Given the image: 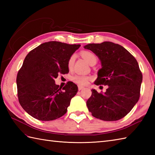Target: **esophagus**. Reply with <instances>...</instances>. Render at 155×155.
Listing matches in <instances>:
<instances>
[{"label": "esophagus", "instance_id": "1", "mask_svg": "<svg viewBox=\"0 0 155 155\" xmlns=\"http://www.w3.org/2000/svg\"><path fill=\"white\" fill-rule=\"evenodd\" d=\"M83 88H84V87L81 86V85H78V91H81V90L83 89Z\"/></svg>", "mask_w": 155, "mask_h": 155}]
</instances>
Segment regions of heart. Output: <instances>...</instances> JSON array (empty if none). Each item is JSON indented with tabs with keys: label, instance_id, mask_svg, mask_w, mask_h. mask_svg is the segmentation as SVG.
<instances>
[{
	"label": "heart",
	"instance_id": "heart-1",
	"mask_svg": "<svg viewBox=\"0 0 155 155\" xmlns=\"http://www.w3.org/2000/svg\"><path fill=\"white\" fill-rule=\"evenodd\" d=\"M81 54L83 56V58L86 60L90 64H92L93 61H97V56L95 55L93 52L88 51H84L81 52ZM75 60V56L74 54H72L71 56L68 61V68H72L73 67L74 62ZM72 81L74 83H77L79 85H86L88 84V81H90L91 78L88 76L83 75V74H75L71 78Z\"/></svg>",
	"mask_w": 155,
	"mask_h": 155
}]
</instances>
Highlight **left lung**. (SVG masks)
I'll use <instances>...</instances> for the list:
<instances>
[{
    "label": "left lung",
    "instance_id": "1",
    "mask_svg": "<svg viewBox=\"0 0 155 155\" xmlns=\"http://www.w3.org/2000/svg\"><path fill=\"white\" fill-rule=\"evenodd\" d=\"M84 48L93 52L101 62L94 84L108 86L104 93L92 89L87 101L88 110L103 120L121 119L139 99L143 74L139 64L127 49L112 42L88 44Z\"/></svg>",
    "mask_w": 155,
    "mask_h": 155
}]
</instances>
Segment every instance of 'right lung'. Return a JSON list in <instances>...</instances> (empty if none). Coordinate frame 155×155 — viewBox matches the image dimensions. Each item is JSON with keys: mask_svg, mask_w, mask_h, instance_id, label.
<instances>
[{"mask_svg": "<svg viewBox=\"0 0 155 155\" xmlns=\"http://www.w3.org/2000/svg\"><path fill=\"white\" fill-rule=\"evenodd\" d=\"M80 47L50 41L29 52L16 77L19 103L28 114L49 121L67 113L78 87L69 81L61 89L54 79L59 73H68V59Z\"/></svg>", "mask_w": 155, "mask_h": 155, "instance_id": "1", "label": "right lung"}]
</instances>
